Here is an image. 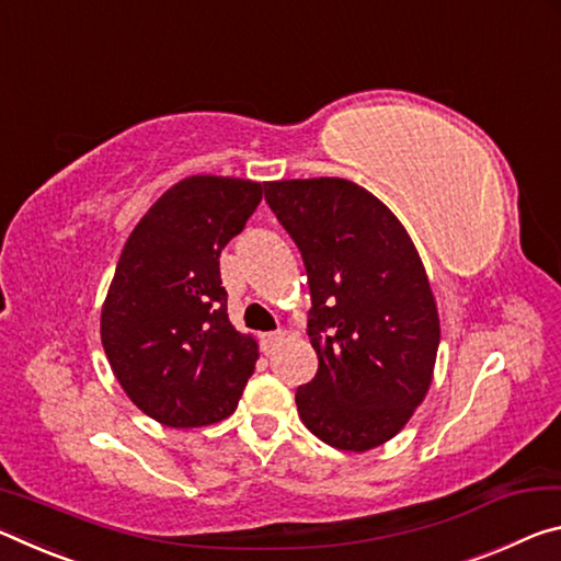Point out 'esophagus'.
Returning a JSON list of instances; mask_svg holds the SVG:
<instances>
[{
	"label": "esophagus",
	"instance_id": "obj_1",
	"mask_svg": "<svg viewBox=\"0 0 561 561\" xmlns=\"http://www.w3.org/2000/svg\"><path fill=\"white\" fill-rule=\"evenodd\" d=\"M288 333L286 330H273V333H263L261 335V345H263V353L271 355L275 347H278L283 341H286Z\"/></svg>",
	"mask_w": 561,
	"mask_h": 561
}]
</instances>
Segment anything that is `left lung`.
Returning <instances> with one entry per match:
<instances>
[{
  "label": "left lung",
  "mask_w": 561,
  "mask_h": 561,
  "mask_svg": "<svg viewBox=\"0 0 561 561\" xmlns=\"http://www.w3.org/2000/svg\"><path fill=\"white\" fill-rule=\"evenodd\" d=\"M308 273L316 378L296 392L310 433L365 453L400 433L425 400L439 345L435 296L392 210L345 179L265 183Z\"/></svg>",
  "instance_id": "1"
}]
</instances>
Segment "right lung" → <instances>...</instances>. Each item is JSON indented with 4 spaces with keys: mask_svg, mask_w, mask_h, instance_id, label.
I'll return each instance as SVG.
<instances>
[{
    "mask_svg": "<svg viewBox=\"0 0 561 561\" xmlns=\"http://www.w3.org/2000/svg\"><path fill=\"white\" fill-rule=\"evenodd\" d=\"M261 198L263 183L188 176L124 245L101 308V345L134 405L161 425L233 415L255 370L259 343L228 320L218 259Z\"/></svg>",
    "mask_w": 561,
    "mask_h": 561,
    "instance_id": "obj_1",
    "label": "right lung"
}]
</instances>
